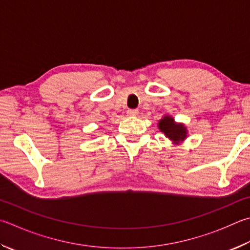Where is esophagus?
<instances>
[{
	"instance_id": "1",
	"label": "esophagus",
	"mask_w": 250,
	"mask_h": 250,
	"mask_svg": "<svg viewBox=\"0 0 250 250\" xmlns=\"http://www.w3.org/2000/svg\"><path fill=\"white\" fill-rule=\"evenodd\" d=\"M139 111L137 109H129L128 110V115L131 117H134V116H138Z\"/></svg>"
}]
</instances>
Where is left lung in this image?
<instances>
[{"label": "left lung", "instance_id": "8db88e82", "mask_svg": "<svg viewBox=\"0 0 250 250\" xmlns=\"http://www.w3.org/2000/svg\"><path fill=\"white\" fill-rule=\"evenodd\" d=\"M158 129H160L163 133L172 141L174 144H179L180 142H184V140L187 138V128L183 124H177L175 122L174 118L170 116H164L158 122Z\"/></svg>", "mask_w": 250, "mask_h": 250}]
</instances>
